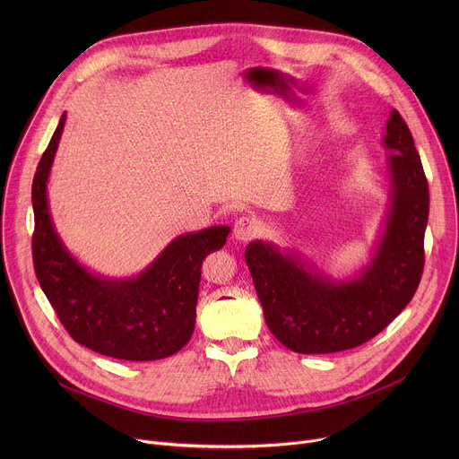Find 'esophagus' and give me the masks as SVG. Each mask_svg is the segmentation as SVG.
Returning a JSON list of instances; mask_svg holds the SVG:
<instances>
[{
  "label": "esophagus",
  "instance_id": "1",
  "mask_svg": "<svg viewBox=\"0 0 459 459\" xmlns=\"http://www.w3.org/2000/svg\"><path fill=\"white\" fill-rule=\"evenodd\" d=\"M261 230V221L255 216H241L232 227V234L239 241H248Z\"/></svg>",
  "mask_w": 459,
  "mask_h": 459
}]
</instances>
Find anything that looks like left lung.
<instances>
[{"label":"left lung","instance_id":"left-lung-1","mask_svg":"<svg viewBox=\"0 0 459 459\" xmlns=\"http://www.w3.org/2000/svg\"><path fill=\"white\" fill-rule=\"evenodd\" d=\"M390 211L370 264L349 281L314 271L273 243L250 241L245 261L271 333L299 354H331L379 334L412 299L425 265L429 183L405 119L392 110Z\"/></svg>","mask_w":459,"mask_h":459}]
</instances>
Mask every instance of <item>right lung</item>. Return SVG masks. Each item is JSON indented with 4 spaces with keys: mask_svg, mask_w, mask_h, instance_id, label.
Listing matches in <instances>:
<instances>
[{
    "mask_svg": "<svg viewBox=\"0 0 459 459\" xmlns=\"http://www.w3.org/2000/svg\"><path fill=\"white\" fill-rule=\"evenodd\" d=\"M65 119L63 112L32 181L36 278L74 342L126 361L169 358L194 333L202 264L225 245L230 227L178 236L136 278L110 280L89 273L61 243L47 204V181Z\"/></svg>",
    "mask_w": 459,
    "mask_h": 459,
    "instance_id": "right-lung-1",
    "label": "right lung"
}]
</instances>
